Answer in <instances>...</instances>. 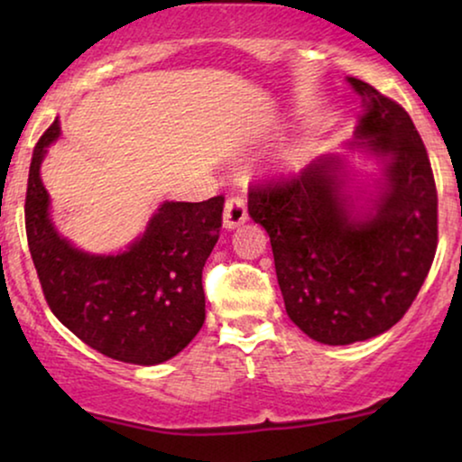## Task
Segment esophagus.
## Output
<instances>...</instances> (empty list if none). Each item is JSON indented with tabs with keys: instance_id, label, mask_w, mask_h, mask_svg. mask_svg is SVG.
I'll return each mask as SVG.
<instances>
[{
	"instance_id": "esophagus-1",
	"label": "esophagus",
	"mask_w": 462,
	"mask_h": 462,
	"mask_svg": "<svg viewBox=\"0 0 462 462\" xmlns=\"http://www.w3.org/2000/svg\"><path fill=\"white\" fill-rule=\"evenodd\" d=\"M245 220H248L245 201L239 198V195H233V198L226 199V204H225V214H223L225 229H236V226L244 225Z\"/></svg>"
}]
</instances>
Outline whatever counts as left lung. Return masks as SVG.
Instances as JSON below:
<instances>
[{
    "mask_svg": "<svg viewBox=\"0 0 462 462\" xmlns=\"http://www.w3.org/2000/svg\"><path fill=\"white\" fill-rule=\"evenodd\" d=\"M362 98L346 153L378 163L362 182L343 153L252 187L248 214L269 233L288 318L309 338L351 345L403 318L438 248V191L412 119L395 100L346 78Z\"/></svg>",
    "mask_w": 462,
    "mask_h": 462,
    "instance_id": "obj_1",
    "label": "left lung"
}]
</instances>
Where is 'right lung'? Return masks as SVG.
I'll list each match as a JSON object with an SVG mask.
<instances>
[{"instance_id": "obj_1", "label": "right lung", "mask_w": 462, "mask_h": 462, "mask_svg": "<svg viewBox=\"0 0 462 462\" xmlns=\"http://www.w3.org/2000/svg\"><path fill=\"white\" fill-rule=\"evenodd\" d=\"M60 122L43 132L29 168L24 225L50 309L75 337L117 362L157 365L195 338L206 319L201 271L218 242L225 198L163 201L144 231L116 254L62 237L50 214L42 162Z\"/></svg>"}]
</instances>
